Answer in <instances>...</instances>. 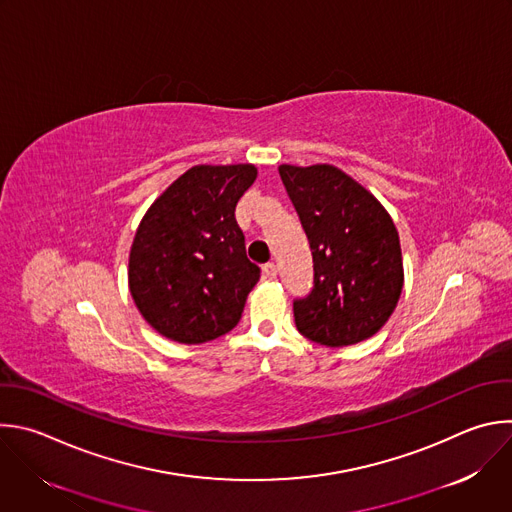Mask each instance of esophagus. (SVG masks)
<instances>
[{"instance_id": "1", "label": "esophagus", "mask_w": 512, "mask_h": 512, "mask_svg": "<svg viewBox=\"0 0 512 512\" xmlns=\"http://www.w3.org/2000/svg\"><path fill=\"white\" fill-rule=\"evenodd\" d=\"M263 277L265 279H275L277 277V265L275 263H265L263 265Z\"/></svg>"}]
</instances>
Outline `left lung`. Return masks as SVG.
<instances>
[{
  "mask_svg": "<svg viewBox=\"0 0 512 512\" xmlns=\"http://www.w3.org/2000/svg\"><path fill=\"white\" fill-rule=\"evenodd\" d=\"M279 177L313 257V287L293 301L299 333L327 348L364 342L390 319L404 285L394 221L331 164H281Z\"/></svg>",
  "mask_w": 512,
  "mask_h": 512,
  "instance_id": "left-lung-1",
  "label": "left lung"
}]
</instances>
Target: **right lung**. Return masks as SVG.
<instances>
[{"instance_id":"obj_1","label":"right lung","mask_w":512,"mask_h":512,"mask_svg":"<svg viewBox=\"0 0 512 512\" xmlns=\"http://www.w3.org/2000/svg\"><path fill=\"white\" fill-rule=\"evenodd\" d=\"M255 179L253 164L193 166L142 217L128 285L164 337L205 344L239 323L261 269L247 259L235 207Z\"/></svg>"}]
</instances>
